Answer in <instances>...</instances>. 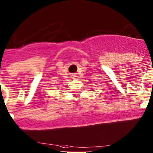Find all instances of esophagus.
<instances>
[{
	"instance_id": "1",
	"label": "esophagus",
	"mask_w": 153,
	"mask_h": 153,
	"mask_svg": "<svg viewBox=\"0 0 153 153\" xmlns=\"http://www.w3.org/2000/svg\"><path fill=\"white\" fill-rule=\"evenodd\" d=\"M71 78H75V77H76V76H75V74H72V75H71Z\"/></svg>"
}]
</instances>
